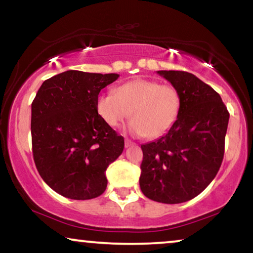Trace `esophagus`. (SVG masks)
I'll list each match as a JSON object with an SVG mask.
<instances>
[{
  "mask_svg": "<svg viewBox=\"0 0 253 253\" xmlns=\"http://www.w3.org/2000/svg\"><path fill=\"white\" fill-rule=\"evenodd\" d=\"M124 145H126V147L127 149V147H130V146H133L134 145V143L133 142H131L130 139H126V143H124Z\"/></svg>",
  "mask_w": 253,
  "mask_h": 253,
  "instance_id": "1",
  "label": "esophagus"
}]
</instances>
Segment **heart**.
<instances>
[{"mask_svg": "<svg viewBox=\"0 0 253 253\" xmlns=\"http://www.w3.org/2000/svg\"><path fill=\"white\" fill-rule=\"evenodd\" d=\"M180 108L181 96L174 86L146 79L127 81L96 98L97 114L106 124L116 127L130 115V132L150 139L169 132Z\"/></svg>", "mask_w": 253, "mask_h": 253, "instance_id": "1", "label": "heart"}]
</instances>
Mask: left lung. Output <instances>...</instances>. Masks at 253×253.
Returning <instances> with one entry per match:
<instances>
[{
  "label": "left lung",
  "mask_w": 253,
  "mask_h": 253,
  "mask_svg": "<svg viewBox=\"0 0 253 253\" xmlns=\"http://www.w3.org/2000/svg\"><path fill=\"white\" fill-rule=\"evenodd\" d=\"M179 90L178 120L159 139L142 145L139 186L153 201L182 203L212 181L224 156L229 111L218 93L194 74L158 71Z\"/></svg>",
  "instance_id": "1"
}]
</instances>
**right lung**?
Masks as SVG:
<instances>
[{
    "label": "right lung",
    "mask_w": 253,
    "mask_h": 253,
    "mask_svg": "<svg viewBox=\"0 0 253 253\" xmlns=\"http://www.w3.org/2000/svg\"><path fill=\"white\" fill-rule=\"evenodd\" d=\"M119 74L66 71L45 80L31 104L32 155L39 174L65 198L89 200L107 188L106 170L124 138L98 116L96 98Z\"/></svg>",
    "instance_id": "add662e5"
}]
</instances>
